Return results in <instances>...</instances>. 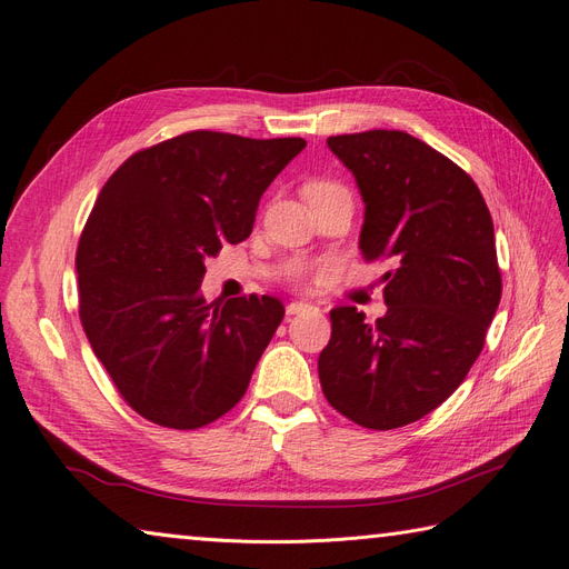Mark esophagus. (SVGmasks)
<instances>
[{"mask_svg": "<svg viewBox=\"0 0 569 569\" xmlns=\"http://www.w3.org/2000/svg\"><path fill=\"white\" fill-rule=\"evenodd\" d=\"M311 303L308 301H291V303H287V313L289 316H297V313H303V311H311Z\"/></svg>", "mask_w": 569, "mask_h": 569, "instance_id": "34e87169", "label": "esophagus"}]
</instances>
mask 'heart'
Here are the masks:
<instances>
[{
	"label": "heart",
	"instance_id": "obj_1",
	"mask_svg": "<svg viewBox=\"0 0 569 569\" xmlns=\"http://www.w3.org/2000/svg\"><path fill=\"white\" fill-rule=\"evenodd\" d=\"M313 187H330V182H311V184H308L306 189H313ZM308 272H311V268L297 266V268H295V272H291V278H295V280H303V278H308Z\"/></svg>",
	"mask_w": 569,
	"mask_h": 569
}]
</instances>
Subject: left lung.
Instances as JSON below:
<instances>
[{"label":"left lung","mask_w":569,"mask_h":569,"mask_svg":"<svg viewBox=\"0 0 569 569\" xmlns=\"http://www.w3.org/2000/svg\"><path fill=\"white\" fill-rule=\"evenodd\" d=\"M366 203L358 247L389 261L387 313L330 311L318 358L325 399L368 429H396L439 408L485 347L501 301L493 222L475 180L401 130L327 137Z\"/></svg>","instance_id":"1"}]
</instances>
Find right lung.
<instances>
[{
    "label": "right lung",
    "instance_id": "obj_1",
    "mask_svg": "<svg viewBox=\"0 0 569 569\" xmlns=\"http://www.w3.org/2000/svg\"><path fill=\"white\" fill-rule=\"evenodd\" d=\"M303 147L194 130L132 153L101 187L76 253L80 320L142 418L197 429L244 396L284 306L256 295L209 303L203 261L244 242L258 201Z\"/></svg>",
    "mask_w": 569,
    "mask_h": 569
}]
</instances>
